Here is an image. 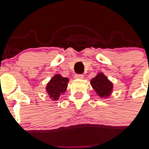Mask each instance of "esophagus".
I'll return each mask as SVG.
<instances>
[{
  "instance_id": "esophagus-1",
  "label": "esophagus",
  "mask_w": 149,
  "mask_h": 149,
  "mask_svg": "<svg viewBox=\"0 0 149 149\" xmlns=\"http://www.w3.org/2000/svg\"><path fill=\"white\" fill-rule=\"evenodd\" d=\"M75 79H83L84 78V75L83 74H75L74 76Z\"/></svg>"
}]
</instances>
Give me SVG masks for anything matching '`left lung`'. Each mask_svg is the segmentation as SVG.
I'll list each match as a JSON object with an SVG mask.
<instances>
[{"label":"left lung","instance_id":"obj_1","mask_svg":"<svg viewBox=\"0 0 149 149\" xmlns=\"http://www.w3.org/2000/svg\"><path fill=\"white\" fill-rule=\"evenodd\" d=\"M90 84L100 98H108L113 93V84L101 72L91 80Z\"/></svg>","mask_w":149,"mask_h":149}]
</instances>
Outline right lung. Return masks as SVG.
Here are the masks:
<instances>
[{
    "mask_svg": "<svg viewBox=\"0 0 149 149\" xmlns=\"http://www.w3.org/2000/svg\"><path fill=\"white\" fill-rule=\"evenodd\" d=\"M68 83V79L67 77H62L59 74H56L46 86V92L50 98L53 101H57L60 96L66 91Z\"/></svg>",
    "mask_w": 149,
    "mask_h": 149,
    "instance_id": "right-lung-1",
    "label": "right lung"
}]
</instances>
